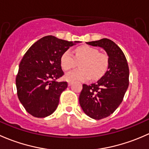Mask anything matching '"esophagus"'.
<instances>
[{
	"mask_svg": "<svg viewBox=\"0 0 149 149\" xmlns=\"http://www.w3.org/2000/svg\"><path fill=\"white\" fill-rule=\"evenodd\" d=\"M72 84H73V82H70V81H68V85L70 86H71Z\"/></svg>",
	"mask_w": 149,
	"mask_h": 149,
	"instance_id": "1",
	"label": "esophagus"
}]
</instances>
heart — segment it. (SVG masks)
I'll use <instances>...</instances> for the list:
<instances>
[{
    "label": "heart",
    "instance_id": "obj_1",
    "mask_svg": "<svg viewBox=\"0 0 149 149\" xmlns=\"http://www.w3.org/2000/svg\"><path fill=\"white\" fill-rule=\"evenodd\" d=\"M80 62L81 68L68 72L65 79L68 81H86L92 78L98 79L102 77L107 72L109 66L107 55L100 53L99 50L92 47L84 45L75 49V55L70 50H66L61 58V65L65 70H71Z\"/></svg>",
    "mask_w": 149,
    "mask_h": 149
}]
</instances>
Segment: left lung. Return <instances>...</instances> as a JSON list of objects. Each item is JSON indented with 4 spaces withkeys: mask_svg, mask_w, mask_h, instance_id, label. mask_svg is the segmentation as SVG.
<instances>
[{
    "mask_svg": "<svg viewBox=\"0 0 149 149\" xmlns=\"http://www.w3.org/2000/svg\"><path fill=\"white\" fill-rule=\"evenodd\" d=\"M102 47L108 55L107 71L95 84H83L79 103L85 114L95 120L109 116L119 107L129 85V68L122 49L113 41L104 38L86 42Z\"/></svg>",
    "mask_w": 149,
    "mask_h": 149,
    "instance_id": "obj_1",
    "label": "left lung"
}]
</instances>
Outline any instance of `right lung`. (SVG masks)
I'll use <instances>...</instances> for the list:
<instances>
[{
  "label": "right lung",
  "instance_id": "obj_1",
  "mask_svg": "<svg viewBox=\"0 0 149 149\" xmlns=\"http://www.w3.org/2000/svg\"><path fill=\"white\" fill-rule=\"evenodd\" d=\"M78 42L45 36L24 54L19 64L16 85L19 101L30 115L45 118L57 109L61 94L68 87L67 82L56 81L64 75L61 55Z\"/></svg>",
  "mask_w": 149,
  "mask_h": 149
}]
</instances>
